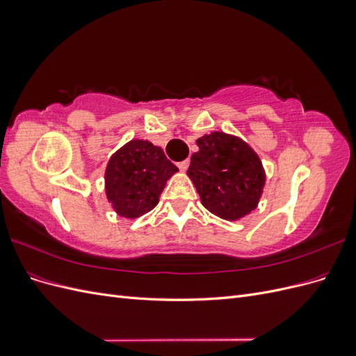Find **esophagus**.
<instances>
[{"mask_svg":"<svg viewBox=\"0 0 356 356\" xmlns=\"http://www.w3.org/2000/svg\"><path fill=\"white\" fill-rule=\"evenodd\" d=\"M188 165H190V160L187 159V160H182V161H179V163H178V168H179L181 170H187Z\"/></svg>","mask_w":356,"mask_h":356,"instance_id":"obj_1","label":"esophagus"}]
</instances>
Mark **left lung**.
<instances>
[{
  "label": "left lung",
  "mask_w": 356,
  "mask_h": 356,
  "mask_svg": "<svg viewBox=\"0 0 356 356\" xmlns=\"http://www.w3.org/2000/svg\"><path fill=\"white\" fill-rule=\"evenodd\" d=\"M187 174L202 204L222 220H239L254 211L266 182L260 157L242 139L212 132L197 139Z\"/></svg>",
  "instance_id": "left-lung-1"
}]
</instances>
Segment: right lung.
I'll return each mask as SVG.
<instances>
[{
    "mask_svg": "<svg viewBox=\"0 0 356 356\" xmlns=\"http://www.w3.org/2000/svg\"><path fill=\"white\" fill-rule=\"evenodd\" d=\"M177 170L160 147L134 139L108 161L105 170L106 199L122 217H141L159 203L166 181Z\"/></svg>",
    "mask_w": 356,
    "mask_h": 356,
    "instance_id": "right-lung-1",
    "label": "right lung"
}]
</instances>
